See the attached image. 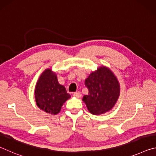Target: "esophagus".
<instances>
[{"label": "esophagus", "instance_id": "34e87169", "mask_svg": "<svg viewBox=\"0 0 156 156\" xmlns=\"http://www.w3.org/2000/svg\"><path fill=\"white\" fill-rule=\"evenodd\" d=\"M73 96L74 97H76V98H80V97H81V96H82V94H81V93L80 91H76V92H74V93H73Z\"/></svg>", "mask_w": 156, "mask_h": 156}]
</instances>
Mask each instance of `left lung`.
<instances>
[{"label":"left lung","mask_w":156,"mask_h":156,"mask_svg":"<svg viewBox=\"0 0 156 156\" xmlns=\"http://www.w3.org/2000/svg\"><path fill=\"white\" fill-rule=\"evenodd\" d=\"M84 84L89 94L83 96V100L91 113L103 114L114 107L120 96V84L109 68L105 66L98 68Z\"/></svg>","instance_id":"8db88e82"}]
</instances>
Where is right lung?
<instances>
[{
	"mask_svg": "<svg viewBox=\"0 0 156 156\" xmlns=\"http://www.w3.org/2000/svg\"><path fill=\"white\" fill-rule=\"evenodd\" d=\"M34 95L37 106L52 115L58 114L62 105L71 97L65 87L59 84L56 74L51 69H47L41 75Z\"/></svg>",
	"mask_w": 156,
	"mask_h": 156,
	"instance_id": "1",
	"label": "right lung"
}]
</instances>
